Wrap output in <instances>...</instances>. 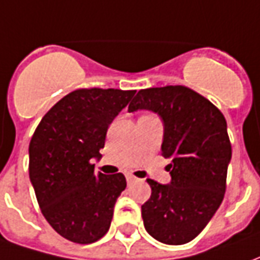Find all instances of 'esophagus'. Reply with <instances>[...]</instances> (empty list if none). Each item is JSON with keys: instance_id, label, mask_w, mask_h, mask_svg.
Wrapping results in <instances>:
<instances>
[{"instance_id": "34e87169", "label": "esophagus", "mask_w": 260, "mask_h": 260, "mask_svg": "<svg viewBox=\"0 0 260 260\" xmlns=\"http://www.w3.org/2000/svg\"><path fill=\"white\" fill-rule=\"evenodd\" d=\"M135 180H136V177H134V175H131V174L126 175V181H128V182H134Z\"/></svg>"}]
</instances>
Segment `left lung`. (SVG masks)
I'll list each match as a JSON object with an SVG mask.
<instances>
[{
    "instance_id": "obj_1",
    "label": "left lung",
    "mask_w": 260,
    "mask_h": 260,
    "mask_svg": "<svg viewBox=\"0 0 260 260\" xmlns=\"http://www.w3.org/2000/svg\"><path fill=\"white\" fill-rule=\"evenodd\" d=\"M152 111L163 121L161 154L169 158L170 184L147 180L152 188L142 205L145 229L154 240L182 245L212 220L225 192L231 145L217 107L185 86L138 91L128 111Z\"/></svg>"
}]
</instances>
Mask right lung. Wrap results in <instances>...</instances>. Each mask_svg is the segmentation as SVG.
I'll use <instances>...</instances> for the list:
<instances>
[{
	"label": "right lung",
	"mask_w": 260,
	"mask_h": 260,
	"mask_svg": "<svg viewBox=\"0 0 260 260\" xmlns=\"http://www.w3.org/2000/svg\"><path fill=\"white\" fill-rule=\"evenodd\" d=\"M136 90L79 89L62 97L35 131L29 175L43 216L61 237L78 244L100 240L126 186L121 173H94L110 124Z\"/></svg>",
	"instance_id": "add662e5"
}]
</instances>
